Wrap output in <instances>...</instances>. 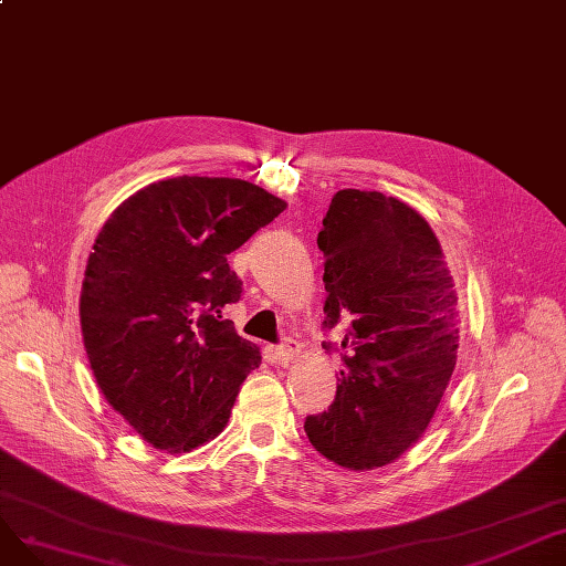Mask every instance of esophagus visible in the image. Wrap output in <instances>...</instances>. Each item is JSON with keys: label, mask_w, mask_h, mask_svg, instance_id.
Returning a JSON list of instances; mask_svg holds the SVG:
<instances>
[{"label": "esophagus", "mask_w": 566, "mask_h": 566, "mask_svg": "<svg viewBox=\"0 0 566 566\" xmlns=\"http://www.w3.org/2000/svg\"><path fill=\"white\" fill-rule=\"evenodd\" d=\"M298 350H301L298 342H295V339H284V342L277 346L280 363H282V365H289V363L295 358V355H298Z\"/></svg>", "instance_id": "esophagus-1"}]
</instances>
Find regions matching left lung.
I'll return each mask as SVG.
<instances>
[{
	"instance_id": "obj_1",
	"label": "left lung",
	"mask_w": 566,
	"mask_h": 566,
	"mask_svg": "<svg viewBox=\"0 0 566 566\" xmlns=\"http://www.w3.org/2000/svg\"><path fill=\"white\" fill-rule=\"evenodd\" d=\"M323 328L342 325L335 401L307 415L314 450L371 470L399 459L429 427L459 348L457 291L427 220L395 197L339 190L318 231Z\"/></svg>"
}]
</instances>
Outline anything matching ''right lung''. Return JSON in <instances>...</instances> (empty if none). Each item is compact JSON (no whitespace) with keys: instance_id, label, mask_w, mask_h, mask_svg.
I'll return each mask as SVG.
<instances>
[{"instance_id":"1","label":"right lung","mask_w":566,"mask_h":566,"mask_svg":"<svg viewBox=\"0 0 566 566\" xmlns=\"http://www.w3.org/2000/svg\"><path fill=\"white\" fill-rule=\"evenodd\" d=\"M284 208L241 178L176 176L103 224L80 295L84 348L107 403L156 450L213 440L259 367V348L224 318L243 295L227 254Z\"/></svg>"}]
</instances>
